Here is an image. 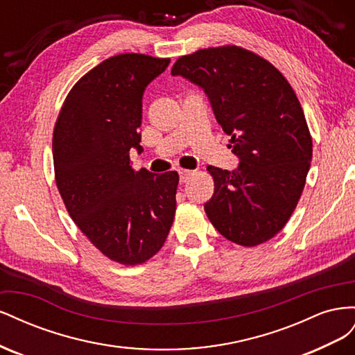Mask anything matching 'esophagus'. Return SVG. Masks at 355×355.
Returning a JSON list of instances; mask_svg holds the SVG:
<instances>
[{"label":"esophagus","instance_id":"34e87169","mask_svg":"<svg viewBox=\"0 0 355 355\" xmlns=\"http://www.w3.org/2000/svg\"><path fill=\"white\" fill-rule=\"evenodd\" d=\"M197 173L196 170H188V168H182L179 170V175H180V182L182 184H185V182H188L192 176H194Z\"/></svg>","mask_w":355,"mask_h":355}]
</instances>
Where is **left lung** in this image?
Wrapping results in <instances>:
<instances>
[{
	"label": "left lung",
	"mask_w": 355,
	"mask_h": 355,
	"mask_svg": "<svg viewBox=\"0 0 355 355\" xmlns=\"http://www.w3.org/2000/svg\"><path fill=\"white\" fill-rule=\"evenodd\" d=\"M171 73L204 89L240 157L235 171L207 167L214 182L204 204L209 220L243 247L271 240L296 209L313 158V137L292 85L271 62L231 44L180 56Z\"/></svg>",
	"instance_id": "1"
}]
</instances>
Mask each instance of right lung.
Listing matches in <instances>:
<instances>
[{
  "mask_svg": "<svg viewBox=\"0 0 355 355\" xmlns=\"http://www.w3.org/2000/svg\"><path fill=\"white\" fill-rule=\"evenodd\" d=\"M168 58L124 53L73 84L53 130L59 194L75 225L108 259L142 265L163 247L176 211L178 171L132 167L142 151V94Z\"/></svg>",
  "mask_w": 355,
  "mask_h": 355,
  "instance_id": "obj_1",
  "label": "right lung"
}]
</instances>
